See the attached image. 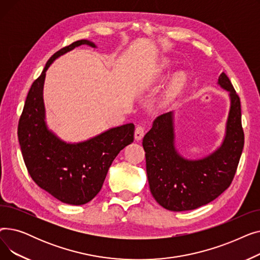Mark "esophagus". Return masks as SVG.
Returning <instances> with one entry per match:
<instances>
[{
	"label": "esophagus",
	"mask_w": 260,
	"mask_h": 260,
	"mask_svg": "<svg viewBox=\"0 0 260 260\" xmlns=\"http://www.w3.org/2000/svg\"><path fill=\"white\" fill-rule=\"evenodd\" d=\"M144 132H145L144 127L141 125H138L137 127H136V131H135V139L137 141L141 140L144 136Z\"/></svg>",
	"instance_id": "obj_1"
}]
</instances>
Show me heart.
Wrapping results in <instances>:
<instances>
[{
	"label": "heart",
	"mask_w": 260,
	"mask_h": 260,
	"mask_svg": "<svg viewBox=\"0 0 260 260\" xmlns=\"http://www.w3.org/2000/svg\"><path fill=\"white\" fill-rule=\"evenodd\" d=\"M170 66V62L169 61H165V62H162V64L160 65V67H159V70H158V73L160 74V73H162L163 71L166 70V68H168ZM181 79V75L180 76H177L176 78H175V80L174 81H179Z\"/></svg>",
	"instance_id": "obj_1"
}]
</instances>
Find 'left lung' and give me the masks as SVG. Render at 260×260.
<instances>
[{
	"instance_id": "left-lung-1",
	"label": "left lung",
	"mask_w": 260,
	"mask_h": 260,
	"mask_svg": "<svg viewBox=\"0 0 260 260\" xmlns=\"http://www.w3.org/2000/svg\"><path fill=\"white\" fill-rule=\"evenodd\" d=\"M218 85L229 91L231 106L224 139L215 152L197 160L177 152L173 112L158 116L144 136L149 189L167 210H195L221 195L233 181L244 144L240 99L224 73L218 78Z\"/></svg>"
}]
</instances>
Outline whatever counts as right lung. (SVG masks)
Returning <instances> with one entry per match:
<instances>
[{
    "label": "right lung",
    "instance_id": "1",
    "mask_svg": "<svg viewBox=\"0 0 260 260\" xmlns=\"http://www.w3.org/2000/svg\"><path fill=\"white\" fill-rule=\"evenodd\" d=\"M80 45H95L79 40L57 51L35 80L19 120L18 137L25 166L32 180L61 202L81 206L95 197L109 167L121 149L134 141L133 123L108 129L79 143H67L48 129L45 122L43 86L50 64Z\"/></svg>",
    "mask_w": 260,
    "mask_h": 260
}]
</instances>
